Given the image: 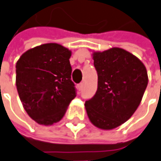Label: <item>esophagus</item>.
Returning <instances> with one entry per match:
<instances>
[{"label":"esophagus","instance_id":"esophagus-1","mask_svg":"<svg viewBox=\"0 0 161 161\" xmlns=\"http://www.w3.org/2000/svg\"><path fill=\"white\" fill-rule=\"evenodd\" d=\"M82 88H83V83L78 84V85H77V89H78L79 91H81V90H82Z\"/></svg>","mask_w":161,"mask_h":161}]
</instances>
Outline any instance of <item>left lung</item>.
<instances>
[{
    "instance_id": "8db88e82",
    "label": "left lung",
    "mask_w": 161,
    "mask_h": 161,
    "mask_svg": "<svg viewBox=\"0 0 161 161\" xmlns=\"http://www.w3.org/2000/svg\"><path fill=\"white\" fill-rule=\"evenodd\" d=\"M98 88L86 101L91 122L104 130L125 123L135 113L148 85V75L140 59L121 48L93 53Z\"/></svg>"
}]
</instances>
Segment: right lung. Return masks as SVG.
Instances as JSON below:
<instances>
[{
	"mask_svg": "<svg viewBox=\"0 0 161 161\" xmlns=\"http://www.w3.org/2000/svg\"><path fill=\"white\" fill-rule=\"evenodd\" d=\"M71 52L58 43H46L25 52L16 65V86L31 119L53 125L63 118L76 96L71 80Z\"/></svg>",
	"mask_w": 161,
	"mask_h": 161,
	"instance_id": "1",
	"label": "right lung"
}]
</instances>
